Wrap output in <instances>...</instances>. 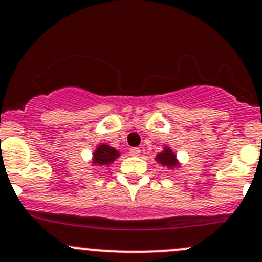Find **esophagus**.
<instances>
[{"label":"esophagus","instance_id":"1","mask_svg":"<svg viewBox=\"0 0 262 262\" xmlns=\"http://www.w3.org/2000/svg\"><path fill=\"white\" fill-rule=\"evenodd\" d=\"M139 153H140L139 148H130V149H129V154H130V156H133V157L139 156Z\"/></svg>","mask_w":262,"mask_h":262}]
</instances>
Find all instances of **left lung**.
Here are the masks:
<instances>
[{
  "label": "left lung",
  "mask_w": 262,
  "mask_h": 262,
  "mask_svg": "<svg viewBox=\"0 0 262 262\" xmlns=\"http://www.w3.org/2000/svg\"><path fill=\"white\" fill-rule=\"evenodd\" d=\"M157 162L159 163L164 164V166L168 167H173V166H177V161H176V156L170 152L169 149H166L164 152H162L161 154L157 156Z\"/></svg>",
  "instance_id": "left-lung-1"
}]
</instances>
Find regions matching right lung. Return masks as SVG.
Returning a JSON list of instances; mask_svg holds the SVG:
<instances>
[{
  "label": "right lung",
  "mask_w": 262,
  "mask_h": 262,
  "mask_svg": "<svg viewBox=\"0 0 262 262\" xmlns=\"http://www.w3.org/2000/svg\"><path fill=\"white\" fill-rule=\"evenodd\" d=\"M117 157H119V153L114 149V148H110L109 145H99L96 152L94 153V164H99V166H103V164H109L114 161Z\"/></svg>",
  "instance_id": "right-lung-1"
}]
</instances>
